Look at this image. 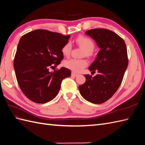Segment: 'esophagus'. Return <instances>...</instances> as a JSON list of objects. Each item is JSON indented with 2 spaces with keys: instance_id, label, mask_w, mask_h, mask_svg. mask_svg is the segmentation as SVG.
<instances>
[{
  "instance_id": "1",
  "label": "esophagus",
  "mask_w": 145,
  "mask_h": 145,
  "mask_svg": "<svg viewBox=\"0 0 145 145\" xmlns=\"http://www.w3.org/2000/svg\"><path fill=\"white\" fill-rule=\"evenodd\" d=\"M78 74H76V73H75V72H72V76H75V77H76L77 76H78Z\"/></svg>"
}]
</instances>
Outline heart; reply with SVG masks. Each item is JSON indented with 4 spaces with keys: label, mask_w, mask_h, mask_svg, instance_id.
Here are the masks:
<instances>
[{
    "label": "heart",
    "mask_w": 145,
    "mask_h": 145,
    "mask_svg": "<svg viewBox=\"0 0 145 145\" xmlns=\"http://www.w3.org/2000/svg\"><path fill=\"white\" fill-rule=\"evenodd\" d=\"M76 42L78 45L82 46L85 50L86 56L91 55L94 49L95 48V42L88 37L80 36L76 39ZM62 53L63 56H69L72 50V44L70 42H66L62 48ZM66 68L72 70L73 72L80 73L88 65V62L85 59H71L67 60L63 63Z\"/></svg>",
    "instance_id": "b5f03b06"
}]
</instances>
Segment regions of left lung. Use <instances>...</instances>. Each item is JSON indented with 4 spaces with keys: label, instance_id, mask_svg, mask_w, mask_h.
Wrapping results in <instances>:
<instances>
[{
    "label": "left lung",
    "instance_id": "1",
    "mask_svg": "<svg viewBox=\"0 0 145 145\" xmlns=\"http://www.w3.org/2000/svg\"><path fill=\"white\" fill-rule=\"evenodd\" d=\"M96 42L101 50L89 67L97 74L94 77L85 75L86 82L79 86L84 98L94 104H102L109 99L121 85L129 63L125 41L109 29L95 28L85 32Z\"/></svg>",
    "mask_w": 145,
    "mask_h": 145
}]
</instances>
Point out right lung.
Wrapping results in <instances>:
<instances>
[{"label": "right lung", "instance_id": "1", "mask_svg": "<svg viewBox=\"0 0 145 145\" xmlns=\"http://www.w3.org/2000/svg\"><path fill=\"white\" fill-rule=\"evenodd\" d=\"M70 36L36 29L20 39L13 67L20 89L32 101L43 104L52 100L62 80L71 75L70 70L65 67L49 72L50 68L57 67L63 59L62 48L69 42Z\"/></svg>", "mask_w": 145, "mask_h": 145}]
</instances>
